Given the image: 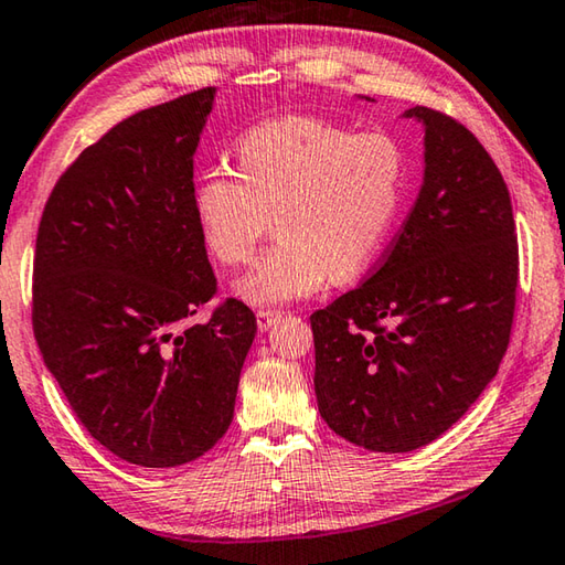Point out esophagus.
Returning a JSON list of instances; mask_svg holds the SVG:
<instances>
[{
  "label": "esophagus",
  "mask_w": 565,
  "mask_h": 565,
  "mask_svg": "<svg viewBox=\"0 0 565 565\" xmlns=\"http://www.w3.org/2000/svg\"><path fill=\"white\" fill-rule=\"evenodd\" d=\"M255 318H257V328L265 332V330H270L277 320H280V312H277V310H257Z\"/></svg>",
  "instance_id": "esophagus-1"
}]
</instances>
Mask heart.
Masks as SVG:
<instances>
[{"mask_svg": "<svg viewBox=\"0 0 565 565\" xmlns=\"http://www.w3.org/2000/svg\"><path fill=\"white\" fill-rule=\"evenodd\" d=\"M237 168L198 178L193 215L223 265H247L273 215L277 243L237 295L257 308L310 298L367 270L407 193V148L390 131H352L318 116H277L235 143Z\"/></svg>", "mask_w": 565, "mask_h": 565, "instance_id": "1", "label": "heart"}]
</instances>
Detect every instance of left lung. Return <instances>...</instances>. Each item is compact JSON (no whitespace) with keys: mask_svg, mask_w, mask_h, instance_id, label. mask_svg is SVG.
<instances>
[{"mask_svg":"<svg viewBox=\"0 0 565 565\" xmlns=\"http://www.w3.org/2000/svg\"><path fill=\"white\" fill-rule=\"evenodd\" d=\"M424 183L360 288L310 315L328 427L370 451H412L457 424L499 372L519 285L507 181L467 126L414 106Z\"/></svg>","mask_w":565,"mask_h":565,"instance_id":"obj_1","label":"left lung"}]
</instances>
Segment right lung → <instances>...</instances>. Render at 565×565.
<instances>
[{
    "mask_svg": "<svg viewBox=\"0 0 565 565\" xmlns=\"http://www.w3.org/2000/svg\"><path fill=\"white\" fill-rule=\"evenodd\" d=\"M213 86L143 108L84 148L39 221L32 328L84 429L138 467L203 457L233 422L255 315L225 298L193 215Z\"/></svg>",
    "mask_w": 565,
    "mask_h": 565,
    "instance_id": "obj_1",
    "label": "right lung"
}]
</instances>
